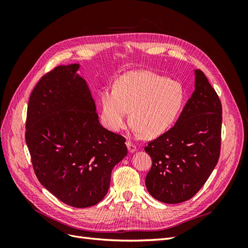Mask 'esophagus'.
Returning <instances> with one entry per match:
<instances>
[{"mask_svg":"<svg viewBox=\"0 0 248 248\" xmlns=\"http://www.w3.org/2000/svg\"><path fill=\"white\" fill-rule=\"evenodd\" d=\"M126 145H127V148H128V151H129L130 153H133V152H136V151H137V146L134 145L132 141H130V140H127Z\"/></svg>","mask_w":248,"mask_h":248,"instance_id":"obj_1","label":"esophagus"}]
</instances>
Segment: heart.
<instances>
[{
  "instance_id": "heart-1",
  "label": "heart",
  "mask_w": 248,
  "mask_h": 248,
  "mask_svg": "<svg viewBox=\"0 0 248 248\" xmlns=\"http://www.w3.org/2000/svg\"><path fill=\"white\" fill-rule=\"evenodd\" d=\"M98 101L101 123L108 130H122L130 110L133 128L146 138H154L176 121L183 106L184 90L176 79L136 70L119 77L114 88H102Z\"/></svg>"
}]
</instances>
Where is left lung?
Masks as SVG:
<instances>
[{
    "mask_svg": "<svg viewBox=\"0 0 248 248\" xmlns=\"http://www.w3.org/2000/svg\"><path fill=\"white\" fill-rule=\"evenodd\" d=\"M194 91L170 130L149 141L152 167L146 176L149 193L166 204L191 199L206 183L220 154L222 108L202 70Z\"/></svg>",
    "mask_w": 248,
    "mask_h": 248,
    "instance_id": "8db88e82",
    "label": "left lung"
}]
</instances>
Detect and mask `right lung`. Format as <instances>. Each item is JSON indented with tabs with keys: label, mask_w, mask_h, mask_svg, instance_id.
<instances>
[{
	"label": "right lung",
	"mask_w": 248,
	"mask_h": 248,
	"mask_svg": "<svg viewBox=\"0 0 248 248\" xmlns=\"http://www.w3.org/2000/svg\"><path fill=\"white\" fill-rule=\"evenodd\" d=\"M78 64L58 66L29 99L26 142L39 182L65 204L94 206L108 193L111 170L127 155L125 138L103 128Z\"/></svg>",
	"instance_id": "obj_1"
}]
</instances>
